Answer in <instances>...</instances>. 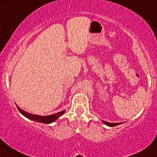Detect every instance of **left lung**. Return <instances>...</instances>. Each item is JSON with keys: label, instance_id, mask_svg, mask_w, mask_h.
Wrapping results in <instances>:
<instances>
[{"label": "left lung", "instance_id": "obj_1", "mask_svg": "<svg viewBox=\"0 0 157 157\" xmlns=\"http://www.w3.org/2000/svg\"><path fill=\"white\" fill-rule=\"evenodd\" d=\"M103 122H104L105 124H106V125H108L109 127H114V126L119 125V124H122V122H120V123H110V122H106V121H103Z\"/></svg>", "mask_w": 157, "mask_h": 157}]
</instances>
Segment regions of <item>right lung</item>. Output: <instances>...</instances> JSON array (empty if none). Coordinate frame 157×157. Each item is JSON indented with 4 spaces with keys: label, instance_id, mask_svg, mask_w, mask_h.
Instances as JSON below:
<instances>
[{
    "label": "right lung",
    "instance_id": "obj_1",
    "mask_svg": "<svg viewBox=\"0 0 157 157\" xmlns=\"http://www.w3.org/2000/svg\"><path fill=\"white\" fill-rule=\"evenodd\" d=\"M17 106V109H19V112L21 114H23L24 116L26 117L27 118L31 120L36 121V122H41V123H45V124H50V123L54 122L55 120H56L61 115L64 114L65 111H61L60 112L56 113V114H52V115H48V116H39V115H35V114H32L29 113H27L21 109L19 106Z\"/></svg>",
    "mask_w": 157,
    "mask_h": 157
}]
</instances>
